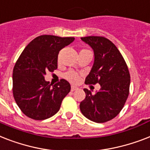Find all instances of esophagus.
Wrapping results in <instances>:
<instances>
[{
  "mask_svg": "<svg viewBox=\"0 0 150 150\" xmlns=\"http://www.w3.org/2000/svg\"><path fill=\"white\" fill-rule=\"evenodd\" d=\"M77 89V87L76 86H71V91H76Z\"/></svg>",
  "mask_w": 150,
  "mask_h": 150,
  "instance_id": "34e87169",
  "label": "esophagus"
}]
</instances>
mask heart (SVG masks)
I'll return each instance as SVG.
<instances>
[{
	"instance_id": "obj_1",
	"label": "heart",
	"mask_w": 150,
	"mask_h": 150,
	"mask_svg": "<svg viewBox=\"0 0 150 150\" xmlns=\"http://www.w3.org/2000/svg\"><path fill=\"white\" fill-rule=\"evenodd\" d=\"M65 77L72 83H76L79 81V74L74 71H69L65 74Z\"/></svg>"
}]
</instances>
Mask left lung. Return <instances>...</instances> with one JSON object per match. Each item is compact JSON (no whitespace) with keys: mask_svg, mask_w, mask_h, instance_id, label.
I'll return each mask as SVG.
<instances>
[{"mask_svg":"<svg viewBox=\"0 0 150 150\" xmlns=\"http://www.w3.org/2000/svg\"><path fill=\"white\" fill-rule=\"evenodd\" d=\"M94 50V61L91 70L85 79L86 84L100 85L94 94L83 89L86 98L80 109L89 120L106 122L122 111L129 94L130 74L124 58L109 39L101 36L81 38Z\"/></svg>","mask_w":150,"mask_h":150,"instance_id":"8db88e82","label":"left lung"}]
</instances>
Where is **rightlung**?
<instances>
[{
  "label": "right lung",
  "instance_id": "obj_1",
  "mask_svg": "<svg viewBox=\"0 0 150 150\" xmlns=\"http://www.w3.org/2000/svg\"><path fill=\"white\" fill-rule=\"evenodd\" d=\"M74 37L44 35L25 48L13 69V95L17 105L28 118L44 120L59 111L70 84L62 79L52 85L45 80L46 72L57 69L58 54L74 41Z\"/></svg>",
  "mask_w": 150,
  "mask_h": 150
}]
</instances>
